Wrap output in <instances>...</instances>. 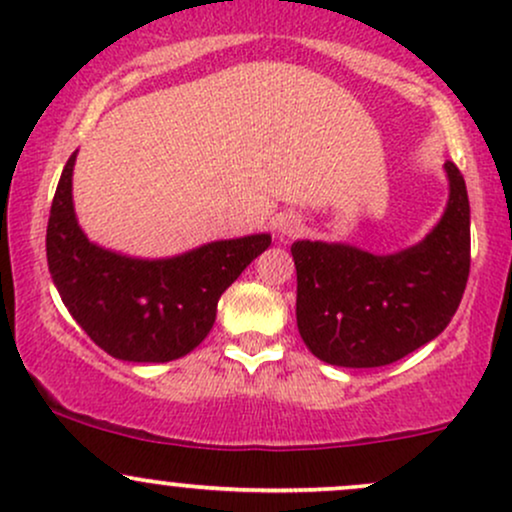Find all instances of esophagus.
I'll return each mask as SVG.
<instances>
[{"instance_id":"obj_1","label":"esophagus","mask_w":512,"mask_h":512,"mask_svg":"<svg viewBox=\"0 0 512 512\" xmlns=\"http://www.w3.org/2000/svg\"><path fill=\"white\" fill-rule=\"evenodd\" d=\"M301 228L303 223L296 214H284L279 216V221H276V233H279V238L296 236V233H301Z\"/></svg>"}]
</instances>
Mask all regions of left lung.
<instances>
[{
	"instance_id": "8db88e82",
	"label": "left lung",
	"mask_w": 512,
	"mask_h": 512,
	"mask_svg": "<svg viewBox=\"0 0 512 512\" xmlns=\"http://www.w3.org/2000/svg\"><path fill=\"white\" fill-rule=\"evenodd\" d=\"M450 195L424 240L390 255L296 240V322L320 361L342 368L395 363L448 327L469 276V197L455 163Z\"/></svg>"
}]
</instances>
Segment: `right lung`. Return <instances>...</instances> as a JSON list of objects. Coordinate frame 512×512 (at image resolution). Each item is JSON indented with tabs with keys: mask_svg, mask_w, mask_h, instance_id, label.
<instances>
[{
	"mask_svg": "<svg viewBox=\"0 0 512 512\" xmlns=\"http://www.w3.org/2000/svg\"><path fill=\"white\" fill-rule=\"evenodd\" d=\"M76 151L62 170L48 221V267L79 327L113 358L168 363L204 342L221 293L272 243L269 233L214 240L144 260L88 240L72 199Z\"/></svg>",
	"mask_w": 512,
	"mask_h": 512,
	"instance_id": "1",
	"label": "right lung"
}]
</instances>
